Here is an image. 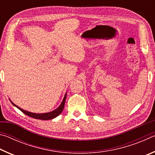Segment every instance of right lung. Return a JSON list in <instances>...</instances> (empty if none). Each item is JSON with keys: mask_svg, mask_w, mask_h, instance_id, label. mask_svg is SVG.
I'll list each match as a JSON object with an SVG mask.
<instances>
[{"mask_svg": "<svg viewBox=\"0 0 155 155\" xmlns=\"http://www.w3.org/2000/svg\"><path fill=\"white\" fill-rule=\"evenodd\" d=\"M66 95H67V94H65V95L64 98V100H63L61 104H60V106L58 107V108L56 109L55 110H54V111H51V112L46 113V114H34V113H31V112L25 111V110H23L21 108H20L19 107L15 105V104L14 103H13L12 101H11V103H12V104H14L15 107H16L18 109H19L21 111L24 113L25 114L28 115V116H30L31 117H33V118H35V119L48 120L53 119V118H54V117H56L57 116H58V115L60 114H61V112L63 111V110H64V108L65 98H66Z\"/></svg>", "mask_w": 155, "mask_h": 155, "instance_id": "obj_1", "label": "right lung"}]
</instances>
